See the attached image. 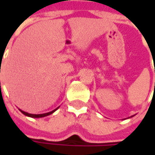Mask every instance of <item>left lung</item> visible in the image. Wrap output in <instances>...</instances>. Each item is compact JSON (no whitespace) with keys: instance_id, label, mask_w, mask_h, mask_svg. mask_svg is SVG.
I'll return each instance as SVG.
<instances>
[{"instance_id":"1","label":"left lung","mask_w":155,"mask_h":155,"mask_svg":"<svg viewBox=\"0 0 155 155\" xmlns=\"http://www.w3.org/2000/svg\"><path fill=\"white\" fill-rule=\"evenodd\" d=\"M131 117H132V116H131Z\"/></svg>"}]
</instances>
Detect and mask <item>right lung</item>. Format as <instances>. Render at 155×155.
Here are the masks:
<instances>
[{
    "label": "right lung",
    "instance_id": "right-lung-1",
    "mask_svg": "<svg viewBox=\"0 0 155 155\" xmlns=\"http://www.w3.org/2000/svg\"><path fill=\"white\" fill-rule=\"evenodd\" d=\"M59 107H58L57 109H55V110H53L52 111H50V112H47V113H44V114H38V115H36V114H30V113H27V112H25V111H23V110H20V111H21L22 114H24L25 116H29V117H32V118H41V117H45V116H50V115H51L53 112H55L58 109Z\"/></svg>",
    "mask_w": 155,
    "mask_h": 155
}]
</instances>
